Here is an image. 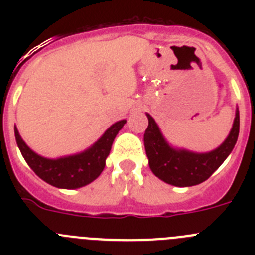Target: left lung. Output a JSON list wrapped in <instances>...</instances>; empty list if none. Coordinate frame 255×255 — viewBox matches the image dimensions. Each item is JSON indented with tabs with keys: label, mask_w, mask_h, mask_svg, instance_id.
<instances>
[{
	"label": "left lung",
	"mask_w": 255,
	"mask_h": 255,
	"mask_svg": "<svg viewBox=\"0 0 255 255\" xmlns=\"http://www.w3.org/2000/svg\"><path fill=\"white\" fill-rule=\"evenodd\" d=\"M148 128L144 132V147L149 159V167L158 179L170 185L193 186L206 181L235 147L239 136L240 117L236 111L233 129L226 140L217 149L209 153H193L173 149L166 143L158 126L150 115Z\"/></svg>",
	"instance_id": "8db88e82"
}]
</instances>
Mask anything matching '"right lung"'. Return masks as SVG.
<instances>
[{"label":"right lung","mask_w":255,"mask_h":255,"mask_svg":"<svg viewBox=\"0 0 255 255\" xmlns=\"http://www.w3.org/2000/svg\"><path fill=\"white\" fill-rule=\"evenodd\" d=\"M126 120H121L102 135V138L88 150L64 158L48 159L34 153L24 143L15 126V138L22 157L30 168L43 181L61 189H76L88 185L100 176L105 168L114 139Z\"/></svg>","instance_id":"right-lung-1"}]
</instances>
